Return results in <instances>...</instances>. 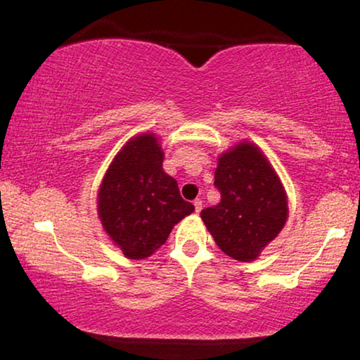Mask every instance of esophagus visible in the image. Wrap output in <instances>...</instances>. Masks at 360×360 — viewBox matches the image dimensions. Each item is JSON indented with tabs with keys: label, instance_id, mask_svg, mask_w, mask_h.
Masks as SVG:
<instances>
[{
	"label": "esophagus",
	"instance_id": "esophagus-1",
	"mask_svg": "<svg viewBox=\"0 0 360 360\" xmlns=\"http://www.w3.org/2000/svg\"><path fill=\"white\" fill-rule=\"evenodd\" d=\"M193 205H195V212H200L202 210V201L201 200H195Z\"/></svg>",
	"mask_w": 360,
	"mask_h": 360
}]
</instances>
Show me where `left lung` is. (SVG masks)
<instances>
[{
    "label": "left lung",
    "mask_w": 360,
    "mask_h": 360,
    "mask_svg": "<svg viewBox=\"0 0 360 360\" xmlns=\"http://www.w3.org/2000/svg\"><path fill=\"white\" fill-rule=\"evenodd\" d=\"M214 186L221 201L202 210L201 219L224 253L253 262L288 219V196L279 176L262 149L245 141L221 154Z\"/></svg>",
    "instance_id": "obj_1"
}]
</instances>
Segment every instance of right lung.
Segmentation results:
<instances>
[{"instance_id":"1","label":"right lung","mask_w":360,"mask_h":360,"mask_svg":"<svg viewBox=\"0 0 360 360\" xmlns=\"http://www.w3.org/2000/svg\"><path fill=\"white\" fill-rule=\"evenodd\" d=\"M162 160L158 138L139 134L115 155L98 190L102 226L129 259L150 257L175 224L195 211L180 196L176 180L164 172Z\"/></svg>"}]
</instances>
